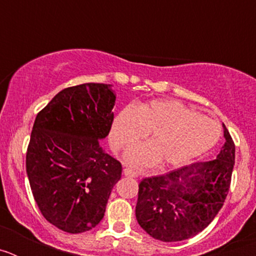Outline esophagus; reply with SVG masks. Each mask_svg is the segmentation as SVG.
I'll list each match as a JSON object with an SVG mask.
<instances>
[{
	"label": "esophagus",
	"mask_w": 256,
	"mask_h": 256,
	"mask_svg": "<svg viewBox=\"0 0 256 256\" xmlns=\"http://www.w3.org/2000/svg\"><path fill=\"white\" fill-rule=\"evenodd\" d=\"M123 173H124V176H126V177H130V178L138 177V173H137V172H134V170H132V169H130V168L124 169Z\"/></svg>",
	"instance_id": "1"
}]
</instances>
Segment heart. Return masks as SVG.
<instances>
[{"label":"heart","instance_id":"b5f03b06","mask_svg":"<svg viewBox=\"0 0 256 256\" xmlns=\"http://www.w3.org/2000/svg\"><path fill=\"white\" fill-rule=\"evenodd\" d=\"M148 133L150 142L126 154V162L137 169L178 168L212 150L220 137V126L214 119L194 112L176 100H154L124 108L110 132L115 150H126Z\"/></svg>","mask_w":256,"mask_h":256}]
</instances>
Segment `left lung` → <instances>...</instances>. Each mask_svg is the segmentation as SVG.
<instances>
[{
	"instance_id": "left-lung-1",
	"label": "left lung",
	"mask_w": 256,
	"mask_h": 256,
	"mask_svg": "<svg viewBox=\"0 0 256 256\" xmlns=\"http://www.w3.org/2000/svg\"><path fill=\"white\" fill-rule=\"evenodd\" d=\"M224 138L216 159L141 180L136 218L151 237L162 242L183 241L216 218L230 191L234 165V144L226 126Z\"/></svg>"
}]
</instances>
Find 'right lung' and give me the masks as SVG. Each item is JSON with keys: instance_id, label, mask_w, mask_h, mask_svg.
<instances>
[{"instance_id": "obj_1", "label": "right lung", "mask_w": 256, "mask_h": 256, "mask_svg": "<svg viewBox=\"0 0 256 256\" xmlns=\"http://www.w3.org/2000/svg\"><path fill=\"white\" fill-rule=\"evenodd\" d=\"M114 105L112 84L84 83L58 92L36 118L26 174L42 216L64 232L96 227L122 177V164L100 144Z\"/></svg>"}]
</instances>
